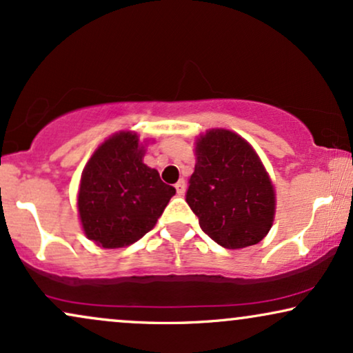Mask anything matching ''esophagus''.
Segmentation results:
<instances>
[{"label": "esophagus", "instance_id": "obj_1", "mask_svg": "<svg viewBox=\"0 0 353 353\" xmlns=\"http://www.w3.org/2000/svg\"><path fill=\"white\" fill-rule=\"evenodd\" d=\"M175 188H176V194H178V196H183V194H185V190H186V183H185L183 178H180V180L176 181V183H175Z\"/></svg>", "mask_w": 353, "mask_h": 353}]
</instances>
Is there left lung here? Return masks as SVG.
<instances>
[{"label": "left lung", "mask_w": 353, "mask_h": 353, "mask_svg": "<svg viewBox=\"0 0 353 353\" xmlns=\"http://www.w3.org/2000/svg\"><path fill=\"white\" fill-rule=\"evenodd\" d=\"M186 203L199 225L225 249L255 245L275 217V190L245 139L211 129L196 141V165Z\"/></svg>", "instance_id": "obj_1"}]
</instances>
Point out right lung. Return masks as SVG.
<instances>
[{
  "instance_id": "add662e5",
  "label": "right lung",
  "mask_w": 353,
  "mask_h": 353,
  "mask_svg": "<svg viewBox=\"0 0 353 353\" xmlns=\"http://www.w3.org/2000/svg\"><path fill=\"white\" fill-rule=\"evenodd\" d=\"M137 134L117 132L91 155L81 173L78 212L86 237L104 249L137 242L176 193L142 162Z\"/></svg>"
}]
</instances>
